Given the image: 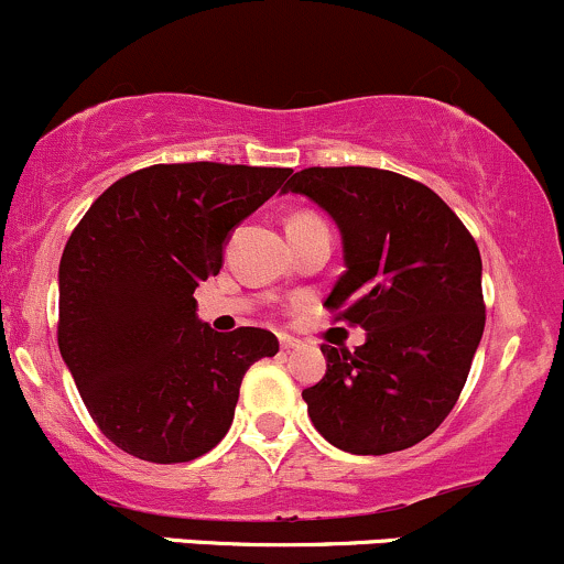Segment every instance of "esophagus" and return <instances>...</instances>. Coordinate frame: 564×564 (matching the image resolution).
Instances as JSON below:
<instances>
[{"mask_svg":"<svg viewBox=\"0 0 564 564\" xmlns=\"http://www.w3.org/2000/svg\"><path fill=\"white\" fill-rule=\"evenodd\" d=\"M280 347H282V352H290V349H295L299 347V338H293V336H280Z\"/></svg>","mask_w":564,"mask_h":564,"instance_id":"esophagus-1","label":"esophagus"}]
</instances>
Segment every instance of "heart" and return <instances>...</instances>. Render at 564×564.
I'll use <instances>...</instances> for the list:
<instances>
[{
    "instance_id": "heart-1",
    "label": "heart",
    "mask_w": 564,
    "mask_h": 564,
    "mask_svg": "<svg viewBox=\"0 0 564 564\" xmlns=\"http://www.w3.org/2000/svg\"><path fill=\"white\" fill-rule=\"evenodd\" d=\"M295 217H306V215H295Z\"/></svg>"
}]
</instances>
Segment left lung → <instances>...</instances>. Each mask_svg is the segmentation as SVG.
Listing matches in <instances>:
<instances>
[{
	"mask_svg": "<svg viewBox=\"0 0 564 564\" xmlns=\"http://www.w3.org/2000/svg\"><path fill=\"white\" fill-rule=\"evenodd\" d=\"M288 191L336 220L347 271L325 306L368 330L355 352L323 344L328 371L301 392L308 420L344 452L409 449L449 416L481 341L474 236L438 193L387 169H301Z\"/></svg>",
	"mask_w": 564,
	"mask_h": 564,
	"instance_id": "obj_1",
	"label": "left lung"
}]
</instances>
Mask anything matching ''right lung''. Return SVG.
Here are the masks:
<instances>
[{
	"label": "right lung",
	"mask_w": 564,
	"mask_h": 564,
	"mask_svg": "<svg viewBox=\"0 0 564 564\" xmlns=\"http://www.w3.org/2000/svg\"><path fill=\"white\" fill-rule=\"evenodd\" d=\"M293 169L155 163L90 204L58 265V349L90 420L148 463H191L234 422L247 368L274 357L263 328L212 330L198 282L220 274L234 226Z\"/></svg>",
	"instance_id": "obj_1"
}]
</instances>
